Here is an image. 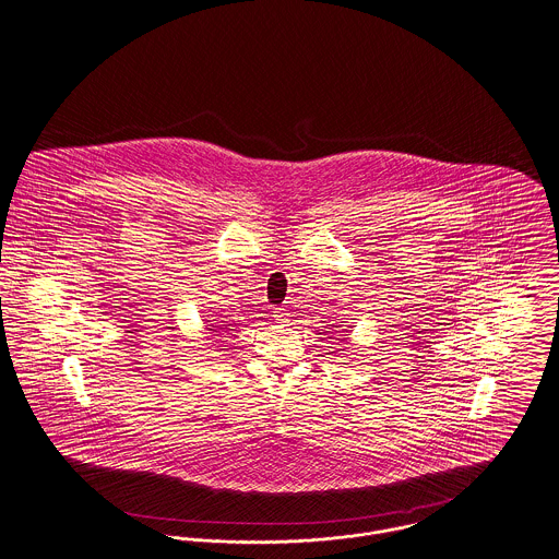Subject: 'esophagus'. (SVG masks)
I'll list each match as a JSON object with an SVG mask.
<instances>
[{"label": "esophagus", "mask_w": 559, "mask_h": 559, "mask_svg": "<svg viewBox=\"0 0 559 559\" xmlns=\"http://www.w3.org/2000/svg\"><path fill=\"white\" fill-rule=\"evenodd\" d=\"M286 316H288V313H286L284 309H280V307H277V309H273V320H277V322H284V320H286Z\"/></svg>", "instance_id": "1"}]
</instances>
